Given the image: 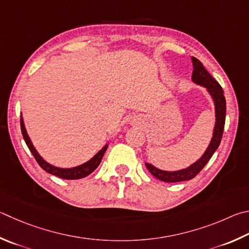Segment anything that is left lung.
Here are the masks:
<instances>
[{"label": "left lung", "instance_id": "1", "mask_svg": "<svg viewBox=\"0 0 249 249\" xmlns=\"http://www.w3.org/2000/svg\"><path fill=\"white\" fill-rule=\"evenodd\" d=\"M193 83L206 88L208 93L210 94L212 101H213L215 116L213 134H212V138L210 140L209 146L207 147L206 151L203 152V155L196 162H194L193 164L187 166V168L180 169L178 171H165L156 168V166L152 165L151 163H144L149 172H150L156 178L165 183L184 182V180H189L195 178V176L202 170L203 166L207 164V162L210 160L212 155H213L214 151L218 149L221 142V139H222L225 123V113H227V102H225V97L223 94L224 91L218 81L208 73L207 70L203 67L202 63L199 60H197L196 57H193Z\"/></svg>", "mask_w": 249, "mask_h": 249}]
</instances>
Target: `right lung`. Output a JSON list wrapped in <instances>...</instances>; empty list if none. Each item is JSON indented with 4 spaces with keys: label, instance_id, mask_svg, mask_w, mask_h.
Masks as SVG:
<instances>
[{
    "label": "right lung",
    "instance_id": "right-lung-1",
    "mask_svg": "<svg viewBox=\"0 0 249 249\" xmlns=\"http://www.w3.org/2000/svg\"><path fill=\"white\" fill-rule=\"evenodd\" d=\"M20 127H21L22 137H24L27 146H28L29 150L34 155L35 159L37 160L39 165L41 166L44 171L48 172V173L58 176V178H64V179H79V178H86V176H88L89 174H91L92 172L98 168L99 164H100L102 158L105 156V152L107 151V147H109V143H106L105 146H103L100 150H99L96 155L91 158V159L88 160L87 162H85L83 164L74 166V168H58V166L50 164L49 162H47L41 156L39 155L37 149L34 147L33 142H31L28 133H27L22 116H20Z\"/></svg>",
    "mask_w": 249,
    "mask_h": 249
}]
</instances>
